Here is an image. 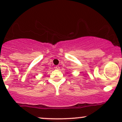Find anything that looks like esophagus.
<instances>
[{
	"instance_id": "obj_1",
	"label": "esophagus",
	"mask_w": 122,
	"mask_h": 122,
	"mask_svg": "<svg viewBox=\"0 0 122 122\" xmlns=\"http://www.w3.org/2000/svg\"><path fill=\"white\" fill-rule=\"evenodd\" d=\"M55 68H56V69H60V66L58 65H57L55 67Z\"/></svg>"
}]
</instances>
